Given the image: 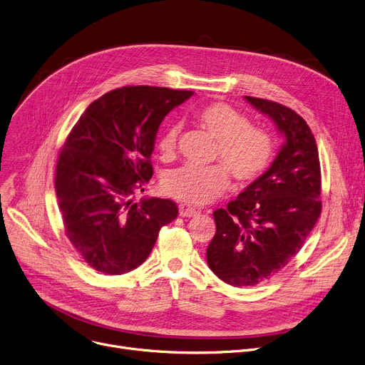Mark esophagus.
<instances>
[{"instance_id":"esophagus-1","label":"esophagus","mask_w":365,"mask_h":365,"mask_svg":"<svg viewBox=\"0 0 365 365\" xmlns=\"http://www.w3.org/2000/svg\"><path fill=\"white\" fill-rule=\"evenodd\" d=\"M196 213H197V210L192 207H181L180 209V217H182V218H191V217H195Z\"/></svg>"}]
</instances>
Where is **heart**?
<instances>
[{
	"instance_id": "b5f03b06",
	"label": "heart",
	"mask_w": 365,
	"mask_h": 365,
	"mask_svg": "<svg viewBox=\"0 0 365 365\" xmlns=\"http://www.w3.org/2000/svg\"><path fill=\"white\" fill-rule=\"evenodd\" d=\"M196 122L215 140V160H221L237 184L259 178L274 159V140L262 128L250 126L249 119L224 103H212L195 112ZM180 126L166 123L158 148L162 159L175 156ZM228 173L222 166H181L169 170L162 187L169 197L181 203L202 206L228 188Z\"/></svg>"
}]
</instances>
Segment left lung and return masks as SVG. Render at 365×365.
Returning a JSON list of instances; mask_svg holds the SVG:
<instances>
[{"mask_svg": "<svg viewBox=\"0 0 365 365\" xmlns=\"http://www.w3.org/2000/svg\"><path fill=\"white\" fill-rule=\"evenodd\" d=\"M245 98L275 123L284 143L259 178L213 212L217 232L207 265L235 287L256 286L284 268L321 213L318 148L305 119L280 103Z\"/></svg>", "mask_w": 365, "mask_h": 365, "instance_id": "left-lung-1", "label": "left lung"}]
</instances>
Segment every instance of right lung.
<instances>
[{
  "label": "right lung",
  "mask_w": 365,
  "mask_h": 365,
  "mask_svg": "<svg viewBox=\"0 0 365 365\" xmlns=\"http://www.w3.org/2000/svg\"><path fill=\"white\" fill-rule=\"evenodd\" d=\"M195 93L123 87L93 101L63 144L56 195L64 232L91 268L120 275L140 267L178 207L168 199L134 203L153 175L150 158L165 116Z\"/></svg>",
  "instance_id": "obj_1"
}]
</instances>
